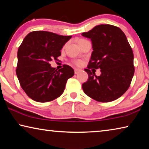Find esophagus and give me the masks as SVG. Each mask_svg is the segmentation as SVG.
Listing matches in <instances>:
<instances>
[{"mask_svg":"<svg viewBox=\"0 0 149 149\" xmlns=\"http://www.w3.org/2000/svg\"><path fill=\"white\" fill-rule=\"evenodd\" d=\"M81 71V70H80V69L75 68V69L74 70V72H75V74H78V73H79Z\"/></svg>","mask_w":149,"mask_h":149,"instance_id":"1","label":"esophagus"}]
</instances>
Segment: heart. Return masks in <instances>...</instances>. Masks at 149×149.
I'll return each instance as SVG.
<instances>
[{
  "mask_svg": "<svg viewBox=\"0 0 149 149\" xmlns=\"http://www.w3.org/2000/svg\"><path fill=\"white\" fill-rule=\"evenodd\" d=\"M83 40H84V39H79V41H78V42L83 41ZM74 64L75 65H81L83 64V62L81 61V60H76V61L74 62Z\"/></svg>",
  "mask_w": 149,
  "mask_h": 149,
  "instance_id": "1",
  "label": "heart"
}]
</instances>
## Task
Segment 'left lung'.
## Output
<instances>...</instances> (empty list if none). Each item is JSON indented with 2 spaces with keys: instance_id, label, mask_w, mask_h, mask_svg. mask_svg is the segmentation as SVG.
<instances>
[{
  "instance_id": "8db88e82",
  "label": "left lung",
  "mask_w": 149,
  "mask_h": 149,
  "mask_svg": "<svg viewBox=\"0 0 149 149\" xmlns=\"http://www.w3.org/2000/svg\"><path fill=\"white\" fill-rule=\"evenodd\" d=\"M91 40L93 50L87 69L89 79L83 84L84 93L97 101L116 100L130 87L135 72L132 47L122 29L109 24L95 26L81 34ZM100 69L97 77L90 69Z\"/></svg>"
}]
</instances>
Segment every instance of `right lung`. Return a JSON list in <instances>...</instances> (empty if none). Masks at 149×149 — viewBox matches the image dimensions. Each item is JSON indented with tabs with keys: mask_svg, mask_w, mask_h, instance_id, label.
<instances>
[{
	"mask_svg": "<svg viewBox=\"0 0 149 149\" xmlns=\"http://www.w3.org/2000/svg\"><path fill=\"white\" fill-rule=\"evenodd\" d=\"M72 38L52 32L35 31L25 37L17 50L16 75L27 95L39 102L52 101L64 92L74 70L64 65L58 71L49 62L61 55L60 50Z\"/></svg>",
	"mask_w": 149,
	"mask_h": 149,
	"instance_id": "1",
	"label": "right lung"
}]
</instances>
